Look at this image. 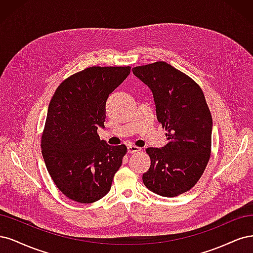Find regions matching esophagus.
Wrapping results in <instances>:
<instances>
[{"instance_id": "34e87169", "label": "esophagus", "mask_w": 253, "mask_h": 253, "mask_svg": "<svg viewBox=\"0 0 253 253\" xmlns=\"http://www.w3.org/2000/svg\"><path fill=\"white\" fill-rule=\"evenodd\" d=\"M127 151H128V153H135V152L141 151V148L137 147V146H134V145H129L127 147Z\"/></svg>"}]
</instances>
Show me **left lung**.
<instances>
[{
  "label": "left lung",
  "mask_w": 253,
  "mask_h": 253,
  "mask_svg": "<svg viewBox=\"0 0 253 253\" xmlns=\"http://www.w3.org/2000/svg\"><path fill=\"white\" fill-rule=\"evenodd\" d=\"M147 85L157 119L166 129L167 144L147 148L151 165L144 185L162 197L172 198L191 189L210 158L212 118L200 86L166 62L132 68Z\"/></svg>",
  "instance_id": "left-lung-1"
}]
</instances>
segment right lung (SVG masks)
<instances>
[{
  "instance_id": "1",
  "label": "right lung",
  "mask_w": 253,
  "mask_h": 253,
  "mask_svg": "<svg viewBox=\"0 0 253 253\" xmlns=\"http://www.w3.org/2000/svg\"><path fill=\"white\" fill-rule=\"evenodd\" d=\"M129 75V66L86 68L65 80L49 103L42 154L54 184L72 201L93 203L111 188L127 147L101 141L96 130L105 127L109 94Z\"/></svg>"
}]
</instances>
